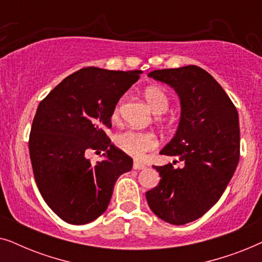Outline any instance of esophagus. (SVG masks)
Returning a JSON list of instances; mask_svg holds the SVG:
<instances>
[{"instance_id":"34e87169","label":"esophagus","mask_w":262,"mask_h":262,"mask_svg":"<svg viewBox=\"0 0 262 262\" xmlns=\"http://www.w3.org/2000/svg\"><path fill=\"white\" fill-rule=\"evenodd\" d=\"M145 168H146V166L144 163L138 162V161H135L134 162V169H136V170H142V169H145Z\"/></svg>"}]
</instances>
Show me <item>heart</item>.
<instances>
[{
  "instance_id": "heart-1",
  "label": "heart",
  "mask_w": 262,
  "mask_h": 262,
  "mask_svg": "<svg viewBox=\"0 0 262 262\" xmlns=\"http://www.w3.org/2000/svg\"><path fill=\"white\" fill-rule=\"evenodd\" d=\"M144 95L149 106L151 107V110L156 114L166 112L169 102H168L167 95L161 89L156 87H149L145 91ZM118 112H119V106L116 107L113 116L117 117ZM116 143L127 155L134 156L136 159H141L145 155V152L155 149L159 144V141H157L156 136L150 134V132L128 130L118 135Z\"/></svg>"
}]
</instances>
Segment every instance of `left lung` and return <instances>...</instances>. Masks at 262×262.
Returning <instances> with one entry per match:
<instances>
[{
    "instance_id": "left-lung-1",
    "label": "left lung",
    "mask_w": 262,
    "mask_h": 262,
    "mask_svg": "<svg viewBox=\"0 0 262 262\" xmlns=\"http://www.w3.org/2000/svg\"><path fill=\"white\" fill-rule=\"evenodd\" d=\"M180 99V120L174 137L160 154L178 157L173 164L154 166L161 180L145 193L149 207L161 220L184 225L206 213L223 194L239 160L238 113L227 93L196 66L154 70Z\"/></svg>"
}]
</instances>
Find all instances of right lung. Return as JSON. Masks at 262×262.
Here are the masks:
<instances>
[{"instance_id":"1","label":"right lung","mask_w":262,"mask_h":262,"mask_svg":"<svg viewBox=\"0 0 262 262\" xmlns=\"http://www.w3.org/2000/svg\"><path fill=\"white\" fill-rule=\"evenodd\" d=\"M141 70L88 67L64 78L39 103L30 135V156L39 192L64 222L87 224L105 212L114 185L134 161L107 137L119 99ZM105 151L93 165L85 154Z\"/></svg>"}]
</instances>
